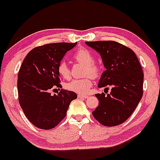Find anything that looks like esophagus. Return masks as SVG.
<instances>
[{
	"label": "esophagus",
	"mask_w": 160,
	"mask_h": 160,
	"mask_svg": "<svg viewBox=\"0 0 160 160\" xmlns=\"http://www.w3.org/2000/svg\"><path fill=\"white\" fill-rule=\"evenodd\" d=\"M78 97L79 98H85V99H86V98H88V95H78Z\"/></svg>",
	"instance_id": "34e87169"
}]
</instances>
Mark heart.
I'll use <instances>...</instances> for the list:
<instances>
[{
	"instance_id": "heart-1",
	"label": "heart",
	"mask_w": 160,
	"mask_h": 160,
	"mask_svg": "<svg viewBox=\"0 0 160 160\" xmlns=\"http://www.w3.org/2000/svg\"><path fill=\"white\" fill-rule=\"evenodd\" d=\"M74 59L85 66L86 74H89L92 77H97L100 73V68L94 63V56L88 49L81 48L77 50L73 55ZM59 75L64 78H68L70 72L68 65L65 62H62L58 66ZM92 85V78L87 77L82 79H73L66 85V88L72 92L79 94H85L89 91Z\"/></svg>"
}]
</instances>
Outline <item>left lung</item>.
<instances>
[{
    "label": "left lung",
    "mask_w": 160,
    "mask_h": 160,
    "mask_svg": "<svg viewBox=\"0 0 160 160\" xmlns=\"http://www.w3.org/2000/svg\"><path fill=\"white\" fill-rule=\"evenodd\" d=\"M85 44L99 54L105 68L98 87H112L107 95L95 94L99 102L92 115L105 126L122 124L132 114L142 97L144 75L138 58L132 50L113 41Z\"/></svg>",
    "instance_id": "8db88e82"
}]
</instances>
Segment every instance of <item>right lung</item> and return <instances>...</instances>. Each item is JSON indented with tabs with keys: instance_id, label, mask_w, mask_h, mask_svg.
Instances as JSON below:
<instances>
[{
	"instance_id": "obj_1",
	"label": "right lung",
	"mask_w": 160,
	"mask_h": 160,
	"mask_svg": "<svg viewBox=\"0 0 160 160\" xmlns=\"http://www.w3.org/2000/svg\"><path fill=\"white\" fill-rule=\"evenodd\" d=\"M77 43H53L34 48L23 61L18 76L19 104L28 119L42 129L55 128L66 116L75 92L50 90L59 85L58 66L67 52Z\"/></svg>"
}]
</instances>
